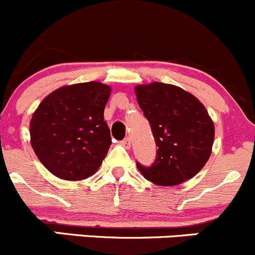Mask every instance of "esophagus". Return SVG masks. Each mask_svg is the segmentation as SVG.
I'll list each match as a JSON object with an SVG mask.
<instances>
[{"mask_svg":"<svg viewBox=\"0 0 255 255\" xmlns=\"http://www.w3.org/2000/svg\"><path fill=\"white\" fill-rule=\"evenodd\" d=\"M122 145L126 148H130V138H126L122 140Z\"/></svg>","mask_w":255,"mask_h":255,"instance_id":"esophagus-1","label":"esophagus"}]
</instances>
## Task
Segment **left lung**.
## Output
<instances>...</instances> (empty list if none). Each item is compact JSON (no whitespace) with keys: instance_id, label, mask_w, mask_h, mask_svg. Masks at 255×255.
<instances>
[{"instance_id":"left-lung-1","label":"left lung","mask_w":255,"mask_h":255,"mask_svg":"<svg viewBox=\"0 0 255 255\" xmlns=\"http://www.w3.org/2000/svg\"><path fill=\"white\" fill-rule=\"evenodd\" d=\"M156 141V160L150 167L136 163L157 186H177L204 167L211 155L215 127L205 106L182 88L154 82L134 88Z\"/></svg>"}]
</instances>
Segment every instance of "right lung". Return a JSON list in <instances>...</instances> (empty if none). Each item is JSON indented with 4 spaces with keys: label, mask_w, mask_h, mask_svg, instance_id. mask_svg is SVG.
Masks as SVG:
<instances>
[{
    "label": "right lung",
    "mask_w": 255,
    "mask_h": 255,
    "mask_svg": "<svg viewBox=\"0 0 255 255\" xmlns=\"http://www.w3.org/2000/svg\"><path fill=\"white\" fill-rule=\"evenodd\" d=\"M111 87L100 82L64 85L49 94L30 120V143L52 175L80 181L98 171L111 135L104 110Z\"/></svg>",
    "instance_id": "1"
}]
</instances>
